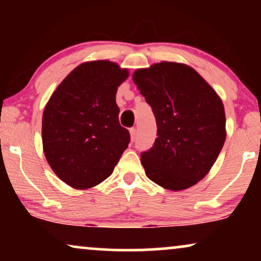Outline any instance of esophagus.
Instances as JSON below:
<instances>
[{"label":"esophagus","mask_w":261,"mask_h":261,"mask_svg":"<svg viewBox=\"0 0 261 261\" xmlns=\"http://www.w3.org/2000/svg\"><path fill=\"white\" fill-rule=\"evenodd\" d=\"M129 132H130V140L135 141V139H137V129H135V128H130Z\"/></svg>","instance_id":"obj_1"}]
</instances>
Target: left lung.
Wrapping results in <instances>:
<instances>
[{
    "label": "left lung",
    "mask_w": 261,
    "mask_h": 261,
    "mask_svg": "<svg viewBox=\"0 0 261 261\" xmlns=\"http://www.w3.org/2000/svg\"><path fill=\"white\" fill-rule=\"evenodd\" d=\"M133 81L152 107L158 128L154 144L140 154L146 176L172 191L192 187L209 172L226 140L222 101L184 64L139 69Z\"/></svg>",
    "instance_id": "8db88e82"
}]
</instances>
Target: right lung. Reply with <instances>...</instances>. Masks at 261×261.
I'll use <instances>...</instances> for the list:
<instances>
[{
	"label": "right lung",
	"instance_id": "obj_1",
	"mask_svg": "<svg viewBox=\"0 0 261 261\" xmlns=\"http://www.w3.org/2000/svg\"><path fill=\"white\" fill-rule=\"evenodd\" d=\"M128 71L108 60L77 66L53 92L42 115L46 159L74 189L107 179L130 141L115 95Z\"/></svg>",
	"mask_w": 261,
	"mask_h": 261
}]
</instances>
